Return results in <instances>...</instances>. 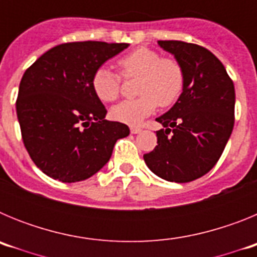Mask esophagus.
<instances>
[{"instance_id":"obj_1","label":"esophagus","mask_w":257,"mask_h":257,"mask_svg":"<svg viewBox=\"0 0 257 257\" xmlns=\"http://www.w3.org/2000/svg\"><path fill=\"white\" fill-rule=\"evenodd\" d=\"M130 131H131V134H139V133H142V128L138 126H131Z\"/></svg>"}]
</instances>
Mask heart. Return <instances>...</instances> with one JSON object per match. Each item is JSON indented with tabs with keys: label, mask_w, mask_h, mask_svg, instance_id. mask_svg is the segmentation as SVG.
Here are the masks:
<instances>
[{
	"label": "heart",
	"mask_w": 257,
	"mask_h": 257,
	"mask_svg": "<svg viewBox=\"0 0 257 257\" xmlns=\"http://www.w3.org/2000/svg\"><path fill=\"white\" fill-rule=\"evenodd\" d=\"M124 77H139L136 94L139 97L119 103L112 109L115 121L139 124L156 110L157 105L170 106L184 88V70L175 59L162 58L156 50L139 47L118 60ZM92 90L101 101L112 103L119 95L121 78L110 68L101 65L91 79Z\"/></svg>",
	"instance_id": "b5f03b06"
}]
</instances>
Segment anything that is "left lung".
Returning <instances> with one entry per match:
<instances>
[{"label": "left lung", "mask_w": 257, "mask_h": 257, "mask_svg": "<svg viewBox=\"0 0 257 257\" xmlns=\"http://www.w3.org/2000/svg\"><path fill=\"white\" fill-rule=\"evenodd\" d=\"M184 70V88L169 112L156 118V148L144 154L152 172L172 183L207 174L224 152L234 126L235 91L221 61L205 47L158 41Z\"/></svg>", "instance_id": "1"}]
</instances>
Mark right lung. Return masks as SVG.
<instances>
[{"label": "right lung", "mask_w": 257, "mask_h": 257, "mask_svg": "<svg viewBox=\"0 0 257 257\" xmlns=\"http://www.w3.org/2000/svg\"><path fill=\"white\" fill-rule=\"evenodd\" d=\"M128 44L99 41L52 47L26 70L17 100L23 142L41 171L63 183L91 178L108 163L118 139L130 134L106 121L95 95V70Z\"/></svg>", "instance_id": "1"}]
</instances>
